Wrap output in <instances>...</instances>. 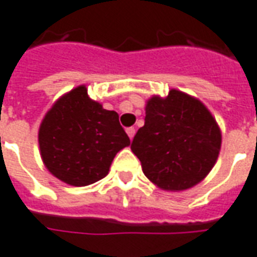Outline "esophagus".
I'll use <instances>...</instances> for the list:
<instances>
[{"mask_svg": "<svg viewBox=\"0 0 257 257\" xmlns=\"http://www.w3.org/2000/svg\"><path fill=\"white\" fill-rule=\"evenodd\" d=\"M125 132H127V134H128L130 140H133V137L136 136V128H134V127H128V128H127Z\"/></svg>", "mask_w": 257, "mask_h": 257, "instance_id": "34e87169", "label": "esophagus"}]
</instances>
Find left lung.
<instances>
[{
	"mask_svg": "<svg viewBox=\"0 0 257 257\" xmlns=\"http://www.w3.org/2000/svg\"><path fill=\"white\" fill-rule=\"evenodd\" d=\"M221 133L212 113L194 96L170 90L154 95L145 106V124L132 143L143 172L159 188L188 190L212 170Z\"/></svg>",
	"mask_w": 257,
	"mask_h": 257,
	"instance_id": "1",
	"label": "left lung"
}]
</instances>
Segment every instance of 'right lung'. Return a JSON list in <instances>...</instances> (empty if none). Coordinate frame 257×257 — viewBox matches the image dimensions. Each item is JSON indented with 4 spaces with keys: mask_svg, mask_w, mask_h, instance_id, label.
Instances as JSON below:
<instances>
[{
    "mask_svg": "<svg viewBox=\"0 0 257 257\" xmlns=\"http://www.w3.org/2000/svg\"><path fill=\"white\" fill-rule=\"evenodd\" d=\"M45 167L63 183L84 187L103 178L130 138L119 114L90 99L85 85L61 96L47 112L38 130Z\"/></svg>",
    "mask_w": 257,
    "mask_h": 257,
    "instance_id": "add662e5",
    "label": "right lung"
}]
</instances>
